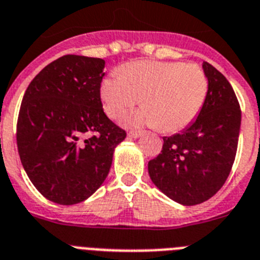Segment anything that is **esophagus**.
I'll use <instances>...</instances> for the list:
<instances>
[{
  "label": "esophagus",
  "instance_id": "1",
  "mask_svg": "<svg viewBox=\"0 0 260 260\" xmlns=\"http://www.w3.org/2000/svg\"><path fill=\"white\" fill-rule=\"evenodd\" d=\"M141 135H143V132H140V131H129L128 132V136L132 137V139H139Z\"/></svg>",
  "mask_w": 260,
  "mask_h": 260
}]
</instances>
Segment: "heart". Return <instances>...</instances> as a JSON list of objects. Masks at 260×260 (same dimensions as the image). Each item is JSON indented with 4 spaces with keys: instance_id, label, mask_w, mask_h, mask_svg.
<instances>
[{
    "instance_id": "b5f03b06",
    "label": "heart",
    "mask_w": 260,
    "mask_h": 260,
    "mask_svg": "<svg viewBox=\"0 0 260 260\" xmlns=\"http://www.w3.org/2000/svg\"><path fill=\"white\" fill-rule=\"evenodd\" d=\"M209 80L197 64L135 60L100 84L104 111L117 119L139 99L143 108L124 119L128 126H160L165 132L184 129L198 116L208 96Z\"/></svg>"
}]
</instances>
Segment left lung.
<instances>
[{
	"instance_id": "8db88e82",
	"label": "left lung",
	"mask_w": 260,
	"mask_h": 260,
	"mask_svg": "<svg viewBox=\"0 0 260 260\" xmlns=\"http://www.w3.org/2000/svg\"><path fill=\"white\" fill-rule=\"evenodd\" d=\"M208 96L193 123L164 137L161 153L148 162V173L167 197L185 206L202 204L228 180L237 153L241 108L229 80L204 62Z\"/></svg>"
}]
</instances>
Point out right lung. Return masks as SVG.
<instances>
[{"label": "right lung", "instance_id": "right-lung-1", "mask_svg": "<svg viewBox=\"0 0 260 260\" xmlns=\"http://www.w3.org/2000/svg\"><path fill=\"white\" fill-rule=\"evenodd\" d=\"M100 58L64 55L31 80L17 123L22 167L37 190L59 205L91 197L110 173L125 131L103 111Z\"/></svg>", "mask_w": 260, "mask_h": 260}]
</instances>
